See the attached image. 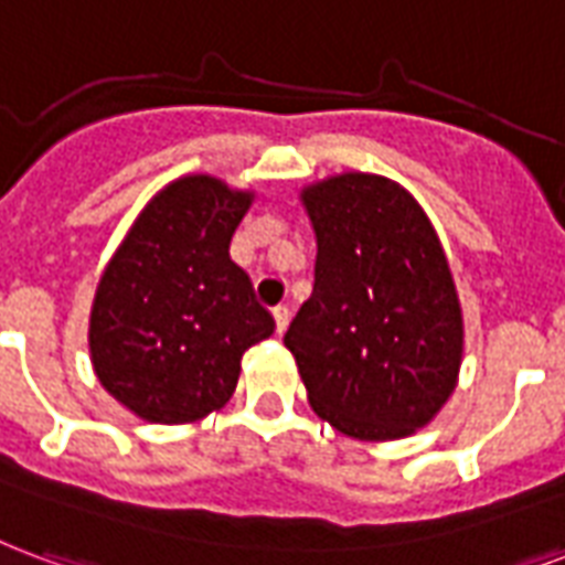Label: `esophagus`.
<instances>
[{
  "label": "esophagus",
  "mask_w": 565,
  "mask_h": 565,
  "mask_svg": "<svg viewBox=\"0 0 565 565\" xmlns=\"http://www.w3.org/2000/svg\"><path fill=\"white\" fill-rule=\"evenodd\" d=\"M271 317H275V329H278V335L287 332V326H290V308H287V305H278V308L271 311Z\"/></svg>",
  "instance_id": "34e87169"
}]
</instances>
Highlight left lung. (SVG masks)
Returning a JSON list of instances; mask_svg holds the SVG:
<instances>
[{
    "mask_svg": "<svg viewBox=\"0 0 565 565\" xmlns=\"http://www.w3.org/2000/svg\"><path fill=\"white\" fill-rule=\"evenodd\" d=\"M315 294L284 335L308 404L353 440L411 437L458 386L463 317L440 236L407 188L338 173L302 188Z\"/></svg>",
    "mask_w": 565,
    "mask_h": 565,
    "instance_id": "left-lung-1",
    "label": "left lung"
}]
</instances>
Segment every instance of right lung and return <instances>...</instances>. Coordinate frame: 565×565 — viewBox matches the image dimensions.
<instances>
[{
  "label": "right lung",
  "mask_w": 565,
  "mask_h": 565,
  "mask_svg": "<svg viewBox=\"0 0 565 565\" xmlns=\"http://www.w3.org/2000/svg\"><path fill=\"white\" fill-rule=\"evenodd\" d=\"M254 191L209 173L164 185L134 218L92 299L95 377L125 411L185 425L221 411L242 356L275 332L230 239Z\"/></svg>",
  "instance_id": "obj_1"
}]
</instances>
